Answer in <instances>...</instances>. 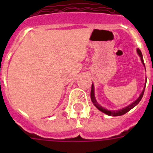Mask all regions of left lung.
Masks as SVG:
<instances>
[{"label":"left lung","instance_id":"left-lung-1","mask_svg":"<svg viewBox=\"0 0 153 153\" xmlns=\"http://www.w3.org/2000/svg\"><path fill=\"white\" fill-rule=\"evenodd\" d=\"M137 52H138V54L139 55V56L141 57V61H142L143 64L144 65V63H143V56H142V53H141V50H140L139 49H137ZM145 67V66H144ZM146 86V85H145ZM145 86H144V89H143V90L142 91V92H141V94L140 95L139 98H138V99L136 100L135 101H134L133 103H132V104H130V105L127 106L125 108H123L122 109H119V110H116V111H113V110H108V109H106L105 108H104L103 106H100L99 104H98V102L96 101V100H95V94H94V86L93 84H92V89H91V92H90V96H91V100H92V103L94 104V105L96 106L97 108H98V109H99L100 111H101V112H103L104 113L106 114V115H112V116H119V115H124L125 113H126L127 112H129L130 109H132V108L135 107V106L137 105V104H138V103L141 101V98H142L143 95V93H144V89H145Z\"/></svg>","mask_w":153,"mask_h":153}]
</instances>
